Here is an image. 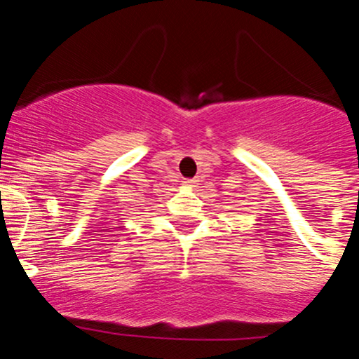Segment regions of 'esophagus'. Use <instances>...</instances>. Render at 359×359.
I'll use <instances>...</instances> for the list:
<instances>
[{
  "mask_svg": "<svg viewBox=\"0 0 359 359\" xmlns=\"http://www.w3.org/2000/svg\"><path fill=\"white\" fill-rule=\"evenodd\" d=\"M183 183H184V187H188V188H191V187H195V180H184L183 181Z\"/></svg>",
  "mask_w": 359,
  "mask_h": 359,
  "instance_id": "34e87169",
  "label": "esophagus"
}]
</instances>
